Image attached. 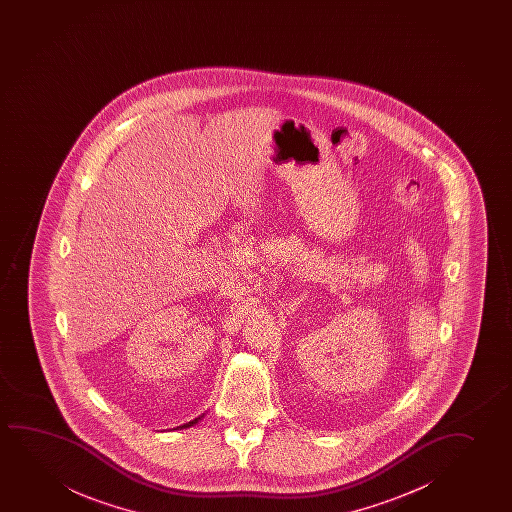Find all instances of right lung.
<instances>
[{
    "label": "right lung",
    "mask_w": 512,
    "mask_h": 512,
    "mask_svg": "<svg viewBox=\"0 0 512 512\" xmlns=\"http://www.w3.org/2000/svg\"><path fill=\"white\" fill-rule=\"evenodd\" d=\"M201 420V416H199V418H196V420H192V421H189V423H185V425H180V427H176V428H189V427H192V425H196L197 421ZM175 428V430H176Z\"/></svg>",
    "instance_id": "right-lung-1"
}]
</instances>
